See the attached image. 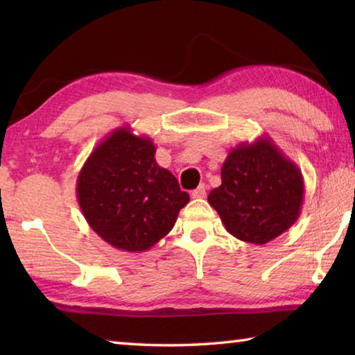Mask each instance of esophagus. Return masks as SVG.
I'll use <instances>...</instances> for the list:
<instances>
[{"mask_svg":"<svg viewBox=\"0 0 355 355\" xmlns=\"http://www.w3.org/2000/svg\"><path fill=\"white\" fill-rule=\"evenodd\" d=\"M191 196H192V199H203V197L207 196V186L200 184L199 188L191 192Z\"/></svg>","mask_w":355,"mask_h":355,"instance_id":"1","label":"esophagus"}]
</instances>
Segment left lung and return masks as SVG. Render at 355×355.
Masks as SVG:
<instances>
[{
  "instance_id": "8db88e82",
  "label": "left lung",
  "mask_w": 355,
  "mask_h": 355,
  "mask_svg": "<svg viewBox=\"0 0 355 355\" xmlns=\"http://www.w3.org/2000/svg\"><path fill=\"white\" fill-rule=\"evenodd\" d=\"M220 178L222 184L209 192L208 202L225 230L244 243L272 241L300 216L302 172L269 136L232 148Z\"/></svg>"
}]
</instances>
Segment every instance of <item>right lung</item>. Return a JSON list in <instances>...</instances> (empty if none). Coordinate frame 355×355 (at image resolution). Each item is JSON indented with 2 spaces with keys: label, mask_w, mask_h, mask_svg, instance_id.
<instances>
[{
  "label": "right lung",
  "mask_w": 355,
  "mask_h": 355,
  "mask_svg": "<svg viewBox=\"0 0 355 355\" xmlns=\"http://www.w3.org/2000/svg\"><path fill=\"white\" fill-rule=\"evenodd\" d=\"M148 136L128 125L107 135L76 178V199L89 227L112 248L146 252L175 225L189 194L155 159Z\"/></svg>",
  "instance_id": "add662e5"
}]
</instances>
